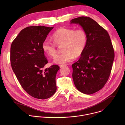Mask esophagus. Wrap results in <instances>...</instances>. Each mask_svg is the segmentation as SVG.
I'll return each mask as SVG.
<instances>
[{
	"instance_id": "esophagus-1",
	"label": "esophagus",
	"mask_w": 125,
	"mask_h": 125,
	"mask_svg": "<svg viewBox=\"0 0 125 125\" xmlns=\"http://www.w3.org/2000/svg\"><path fill=\"white\" fill-rule=\"evenodd\" d=\"M65 66H67V65H59L60 68H63V67H64Z\"/></svg>"
}]
</instances>
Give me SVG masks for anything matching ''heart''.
Listing matches in <instances>:
<instances>
[{
  "instance_id": "heart-1",
  "label": "heart",
  "mask_w": 125,
  "mask_h": 125,
  "mask_svg": "<svg viewBox=\"0 0 125 125\" xmlns=\"http://www.w3.org/2000/svg\"><path fill=\"white\" fill-rule=\"evenodd\" d=\"M53 42L44 40L42 43L43 51L50 57L57 54L56 46H61L63 52L54 58V63L63 64L72 61L74 57L81 56L85 48L87 42V34L83 29L75 30L73 29L61 28L52 34Z\"/></svg>"
}]
</instances>
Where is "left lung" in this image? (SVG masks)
<instances>
[{
  "label": "left lung",
  "mask_w": 125,
  "mask_h": 125,
  "mask_svg": "<svg viewBox=\"0 0 125 125\" xmlns=\"http://www.w3.org/2000/svg\"><path fill=\"white\" fill-rule=\"evenodd\" d=\"M78 24L87 34L85 48L79 60L72 65V77L78 91L91 94L107 82L114 59V50L107 31L88 17H80L71 21Z\"/></svg>",
  "instance_id": "left-lung-1"
}]
</instances>
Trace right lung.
<instances>
[{
	"label": "right lung",
	"instance_id": "add662e5",
	"mask_svg": "<svg viewBox=\"0 0 125 125\" xmlns=\"http://www.w3.org/2000/svg\"><path fill=\"white\" fill-rule=\"evenodd\" d=\"M53 27L42 26L23 29L12 42L10 62L13 72L24 90L32 97L45 99L56 91L55 78L60 67L44 69L48 60L42 43Z\"/></svg>",
	"mask_w": 125,
	"mask_h": 125
}]
</instances>
